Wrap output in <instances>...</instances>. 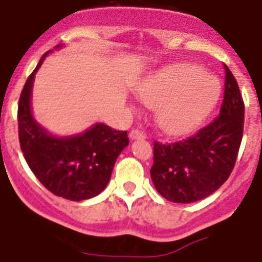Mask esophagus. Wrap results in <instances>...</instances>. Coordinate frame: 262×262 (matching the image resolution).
Masks as SVG:
<instances>
[{
  "instance_id": "esophagus-1",
  "label": "esophagus",
  "mask_w": 262,
  "mask_h": 262,
  "mask_svg": "<svg viewBox=\"0 0 262 262\" xmlns=\"http://www.w3.org/2000/svg\"><path fill=\"white\" fill-rule=\"evenodd\" d=\"M129 137H130L132 140H135V139H144L146 137V133L140 129H132L130 133H129Z\"/></svg>"
}]
</instances>
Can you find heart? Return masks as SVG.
Instances as JSON below:
<instances>
[{
  "label": "heart",
  "instance_id": "b5f03b06",
  "mask_svg": "<svg viewBox=\"0 0 262 262\" xmlns=\"http://www.w3.org/2000/svg\"><path fill=\"white\" fill-rule=\"evenodd\" d=\"M220 94L218 82L204 76L195 65H180L139 90L141 101L161 106L157 115L160 129L168 135H185L208 116Z\"/></svg>",
  "mask_w": 262,
  "mask_h": 262
}]
</instances>
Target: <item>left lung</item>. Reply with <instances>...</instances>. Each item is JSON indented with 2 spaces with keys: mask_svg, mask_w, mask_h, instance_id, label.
I'll return each mask as SVG.
<instances>
[{
  "mask_svg": "<svg viewBox=\"0 0 262 262\" xmlns=\"http://www.w3.org/2000/svg\"><path fill=\"white\" fill-rule=\"evenodd\" d=\"M225 67L220 115L187 139L154 141L150 173L157 191L172 203H194L212 194L236 164L245 125V102L236 79Z\"/></svg>",
  "mask_w": 262,
  "mask_h": 262,
  "instance_id": "left-lung-1",
  "label": "left lung"
}]
</instances>
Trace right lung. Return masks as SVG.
Masks as SVG:
<instances>
[{
    "label": "right lung",
    "instance_id": "add662e5",
    "mask_svg": "<svg viewBox=\"0 0 262 262\" xmlns=\"http://www.w3.org/2000/svg\"><path fill=\"white\" fill-rule=\"evenodd\" d=\"M47 54L28 77L19 98V143L28 165L46 189L67 200H87L105 189L129 139L126 132L104 123L69 137L52 136L38 125L32 115L30 98L34 75Z\"/></svg>",
    "mask_w": 262,
    "mask_h": 262
}]
</instances>
